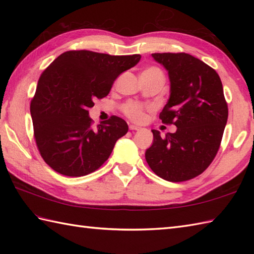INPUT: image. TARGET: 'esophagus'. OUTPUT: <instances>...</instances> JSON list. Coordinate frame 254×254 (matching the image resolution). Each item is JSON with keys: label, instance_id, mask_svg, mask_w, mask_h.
I'll return each mask as SVG.
<instances>
[{"label": "esophagus", "instance_id": "esophagus-1", "mask_svg": "<svg viewBox=\"0 0 254 254\" xmlns=\"http://www.w3.org/2000/svg\"><path fill=\"white\" fill-rule=\"evenodd\" d=\"M128 127H130V130H132V131H138V130H141V127H137V126H133V124H131V126Z\"/></svg>", "mask_w": 254, "mask_h": 254}]
</instances>
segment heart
<instances>
[{
	"instance_id": "obj_1",
	"label": "heart",
	"mask_w": 254,
	"mask_h": 254,
	"mask_svg": "<svg viewBox=\"0 0 254 254\" xmlns=\"http://www.w3.org/2000/svg\"><path fill=\"white\" fill-rule=\"evenodd\" d=\"M146 71H154V72L161 73L160 69H158L157 67H150V68H147ZM123 111L128 118L132 119V120H134V121L141 120V119L143 118V115H144L143 107L141 105L135 104V102H128V104H127L123 107Z\"/></svg>"
}]
</instances>
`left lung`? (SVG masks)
Listing matches in <instances>:
<instances>
[{
  "label": "left lung",
  "mask_w": 254,
  "mask_h": 254,
  "mask_svg": "<svg viewBox=\"0 0 254 254\" xmlns=\"http://www.w3.org/2000/svg\"><path fill=\"white\" fill-rule=\"evenodd\" d=\"M168 71L170 97L160 112L177 131L165 137L152 130L154 142L145 158L156 175L171 182L193 179L216 156L228 119L223 84L206 63L188 53H153Z\"/></svg>",
  "instance_id": "8db88e82"
}]
</instances>
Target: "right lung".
Returning a JSON list of instances; mask_svg holds the SVG:
<instances>
[{
	"label": "right lung",
	"mask_w": 254,
	"mask_h": 254,
	"mask_svg": "<svg viewBox=\"0 0 254 254\" xmlns=\"http://www.w3.org/2000/svg\"><path fill=\"white\" fill-rule=\"evenodd\" d=\"M139 60V55L72 50L45 69L30 102V113L37 147L53 170L82 177L109 158L116 142L127 133V123L112 116L93 127L88 109L95 99L109 94L119 75Z\"/></svg>",
	"instance_id": "obj_1"
}]
</instances>
